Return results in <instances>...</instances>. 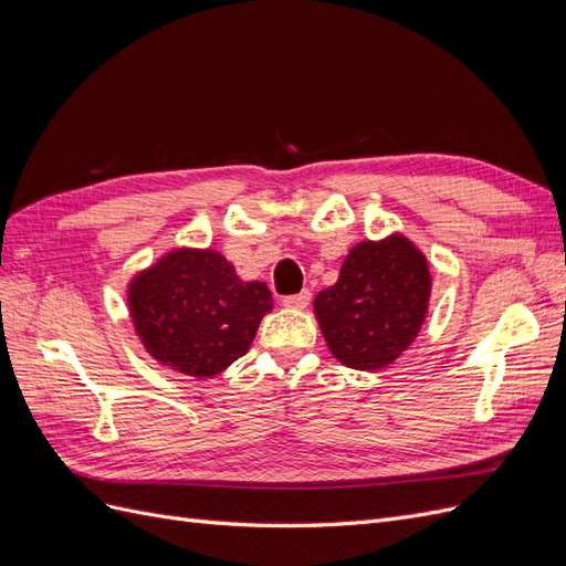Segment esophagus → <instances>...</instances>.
<instances>
[{"label":"esophagus","mask_w":566,"mask_h":566,"mask_svg":"<svg viewBox=\"0 0 566 566\" xmlns=\"http://www.w3.org/2000/svg\"><path fill=\"white\" fill-rule=\"evenodd\" d=\"M310 302H312V293H310V290H302L300 295L285 297V300H283V306H287V310L302 312V310H306V306H310Z\"/></svg>","instance_id":"34e87169"}]
</instances>
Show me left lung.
Here are the masks:
<instances>
[{
    "instance_id": "obj_1",
    "label": "left lung",
    "mask_w": 566,
    "mask_h": 566,
    "mask_svg": "<svg viewBox=\"0 0 566 566\" xmlns=\"http://www.w3.org/2000/svg\"><path fill=\"white\" fill-rule=\"evenodd\" d=\"M430 297V262L410 238L394 231L349 250L337 283L316 295L314 314L337 361L370 373L413 345Z\"/></svg>"
}]
</instances>
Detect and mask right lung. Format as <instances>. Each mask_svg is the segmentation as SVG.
Instances as JSON below:
<instances>
[{
    "mask_svg": "<svg viewBox=\"0 0 566 566\" xmlns=\"http://www.w3.org/2000/svg\"><path fill=\"white\" fill-rule=\"evenodd\" d=\"M127 310L150 358L208 380L248 354L273 297L219 250L177 245L129 279Z\"/></svg>",
    "mask_w": 566,
    "mask_h": 566,
    "instance_id": "obj_1",
    "label": "right lung"
}]
</instances>
